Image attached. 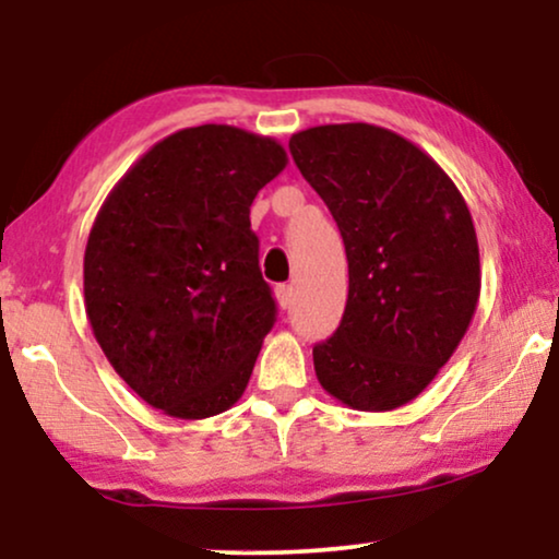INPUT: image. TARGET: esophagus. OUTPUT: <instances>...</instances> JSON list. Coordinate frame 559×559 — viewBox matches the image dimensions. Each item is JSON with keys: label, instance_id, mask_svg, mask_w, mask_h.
Here are the masks:
<instances>
[{"label": "esophagus", "instance_id": "obj_1", "mask_svg": "<svg viewBox=\"0 0 559 559\" xmlns=\"http://www.w3.org/2000/svg\"><path fill=\"white\" fill-rule=\"evenodd\" d=\"M274 297H277V305L282 310H289L295 302V289L289 285H280L277 289H274Z\"/></svg>", "mask_w": 559, "mask_h": 559}]
</instances>
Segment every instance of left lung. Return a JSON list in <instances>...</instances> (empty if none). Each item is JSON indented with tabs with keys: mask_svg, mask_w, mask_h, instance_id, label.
Here are the masks:
<instances>
[{
	"mask_svg": "<svg viewBox=\"0 0 559 559\" xmlns=\"http://www.w3.org/2000/svg\"><path fill=\"white\" fill-rule=\"evenodd\" d=\"M302 178L341 228L346 312L312 348L320 386L361 412L417 400L468 331L480 259L468 203L448 173L392 129L350 121L289 136Z\"/></svg>",
	"mask_w": 559,
	"mask_h": 559,
	"instance_id": "8db88e82",
	"label": "left lung"
}]
</instances>
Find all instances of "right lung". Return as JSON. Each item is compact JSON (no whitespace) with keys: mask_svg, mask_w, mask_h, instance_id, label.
<instances>
[{"mask_svg":"<svg viewBox=\"0 0 559 559\" xmlns=\"http://www.w3.org/2000/svg\"><path fill=\"white\" fill-rule=\"evenodd\" d=\"M287 167L277 140L180 129L129 167L96 213L83 302L114 371L178 419L231 409L274 325L249 209Z\"/></svg>","mask_w":559,"mask_h":559,"instance_id":"obj_1","label":"right lung"}]
</instances>
